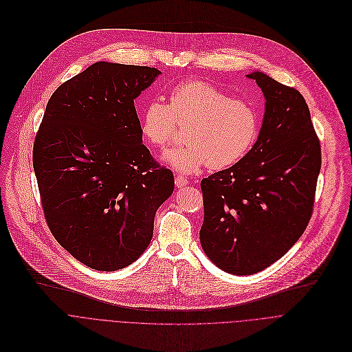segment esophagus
Segmentation results:
<instances>
[{"instance_id":"esophagus-1","label":"esophagus","mask_w":352,"mask_h":352,"mask_svg":"<svg viewBox=\"0 0 352 352\" xmlns=\"http://www.w3.org/2000/svg\"><path fill=\"white\" fill-rule=\"evenodd\" d=\"M187 183H188V179L184 177V176H182V175H177V176L175 177V184H176V187H184Z\"/></svg>"}]
</instances>
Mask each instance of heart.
I'll return each mask as SVG.
<instances>
[{"instance_id": "b5f03b06", "label": "heart", "mask_w": 352, "mask_h": 352, "mask_svg": "<svg viewBox=\"0 0 352 352\" xmlns=\"http://www.w3.org/2000/svg\"><path fill=\"white\" fill-rule=\"evenodd\" d=\"M168 104L150 101L140 115L147 142L158 148L169 146L186 126V144L165 153L164 161L183 173L208 165L221 170L234 166L251 151L259 130V115L247 100L232 97L215 85L183 80L169 89Z\"/></svg>"}]
</instances>
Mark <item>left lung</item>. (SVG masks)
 Returning a JSON list of instances; mask_svg holds the SVG:
<instances>
[{
  "label": "left lung",
  "instance_id": "obj_1",
  "mask_svg": "<svg viewBox=\"0 0 352 352\" xmlns=\"http://www.w3.org/2000/svg\"><path fill=\"white\" fill-rule=\"evenodd\" d=\"M266 104L244 160L201 182V245L218 267L254 274L282 258L312 217L320 142L302 94L262 72L247 75Z\"/></svg>",
  "mask_w": 352,
  "mask_h": 352
}]
</instances>
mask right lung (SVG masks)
Segmentation results:
<instances>
[{"label": "right lung", "mask_w": 352, "mask_h": 352, "mask_svg": "<svg viewBox=\"0 0 352 352\" xmlns=\"http://www.w3.org/2000/svg\"><path fill=\"white\" fill-rule=\"evenodd\" d=\"M161 72L97 62L51 96L33 146V168L55 240L89 267L129 266L148 247L172 170L143 144L134 98Z\"/></svg>", "instance_id": "right-lung-1"}]
</instances>
